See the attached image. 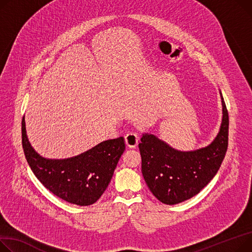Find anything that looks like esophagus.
<instances>
[{"mask_svg":"<svg viewBox=\"0 0 252 252\" xmlns=\"http://www.w3.org/2000/svg\"><path fill=\"white\" fill-rule=\"evenodd\" d=\"M125 141L128 148H136L139 144V137L135 132H128L125 137Z\"/></svg>","mask_w":252,"mask_h":252,"instance_id":"34e87169","label":"esophagus"}]
</instances>
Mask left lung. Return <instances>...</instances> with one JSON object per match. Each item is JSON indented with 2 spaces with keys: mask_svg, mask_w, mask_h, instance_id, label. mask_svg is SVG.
Wrapping results in <instances>:
<instances>
[{
  "mask_svg": "<svg viewBox=\"0 0 252 252\" xmlns=\"http://www.w3.org/2000/svg\"><path fill=\"white\" fill-rule=\"evenodd\" d=\"M223 119L219 132L207 147L183 152L151 133L139 144L142 173L148 188L161 203L176 205L202 190L214 178L228 148L229 116L220 91Z\"/></svg>",
  "mask_w": 252,
  "mask_h": 252,
  "instance_id": "left-lung-1",
  "label": "left lung"
}]
</instances>
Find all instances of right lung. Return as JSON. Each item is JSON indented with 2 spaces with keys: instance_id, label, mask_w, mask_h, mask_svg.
I'll use <instances>...</instances> for the list:
<instances>
[{
  "instance_id": "obj_1",
  "label": "right lung",
  "mask_w": 252,
  "mask_h": 252,
  "mask_svg": "<svg viewBox=\"0 0 252 252\" xmlns=\"http://www.w3.org/2000/svg\"><path fill=\"white\" fill-rule=\"evenodd\" d=\"M22 146L31 170L43 186L60 198L78 206H90L103 194L126 150L125 140L120 137L72 158L46 159L31 147L24 117Z\"/></svg>"
}]
</instances>
